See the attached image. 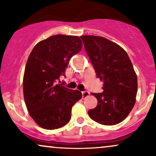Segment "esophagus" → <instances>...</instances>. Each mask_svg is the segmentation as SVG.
Wrapping results in <instances>:
<instances>
[{"label": "esophagus", "mask_w": 156, "mask_h": 156, "mask_svg": "<svg viewBox=\"0 0 156 156\" xmlns=\"http://www.w3.org/2000/svg\"><path fill=\"white\" fill-rule=\"evenodd\" d=\"M89 95V92H87V91H84V92H82V98H86Z\"/></svg>", "instance_id": "34e87169"}]
</instances>
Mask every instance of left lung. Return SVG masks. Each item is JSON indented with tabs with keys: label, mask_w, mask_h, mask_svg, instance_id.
<instances>
[{
	"label": "left lung",
	"mask_w": 156,
	"mask_h": 156,
	"mask_svg": "<svg viewBox=\"0 0 156 156\" xmlns=\"http://www.w3.org/2000/svg\"><path fill=\"white\" fill-rule=\"evenodd\" d=\"M95 70L103 82V92L92 93L98 105L88 112L92 119L104 125H114L128 117L136 103L137 76L127 53L119 44L104 37H80Z\"/></svg>",
	"instance_id": "left-lung-1"
}]
</instances>
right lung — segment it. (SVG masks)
<instances>
[{
    "label": "right lung",
    "instance_id": "obj_1",
    "mask_svg": "<svg viewBox=\"0 0 156 156\" xmlns=\"http://www.w3.org/2000/svg\"><path fill=\"white\" fill-rule=\"evenodd\" d=\"M82 45L77 36L57 34L40 41L30 53L23 76V94L28 114L41 128L54 130L67 125L72 107L82 98L80 91L55 83L64 76L69 59Z\"/></svg>",
    "mask_w": 156,
    "mask_h": 156
}]
</instances>
